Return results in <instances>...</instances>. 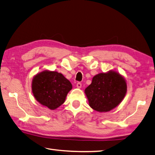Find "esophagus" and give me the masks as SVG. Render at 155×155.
I'll list each match as a JSON object with an SVG mask.
<instances>
[{"label":"esophagus","mask_w":155,"mask_h":155,"mask_svg":"<svg viewBox=\"0 0 155 155\" xmlns=\"http://www.w3.org/2000/svg\"><path fill=\"white\" fill-rule=\"evenodd\" d=\"M81 86H82V84H81L80 82H78L77 83V88H81Z\"/></svg>","instance_id":"obj_1"}]
</instances>
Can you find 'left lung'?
I'll use <instances>...</instances> for the list:
<instances>
[{
  "instance_id": "8db88e82",
  "label": "left lung",
  "mask_w": 155,
  "mask_h": 155,
  "mask_svg": "<svg viewBox=\"0 0 155 155\" xmlns=\"http://www.w3.org/2000/svg\"><path fill=\"white\" fill-rule=\"evenodd\" d=\"M127 92L125 79L119 73L110 70L93 77L85 89L91 108L98 112H108L122 102Z\"/></svg>"
}]
</instances>
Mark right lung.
<instances>
[{"label": "right lung", "instance_id": "add662e5", "mask_svg": "<svg viewBox=\"0 0 155 155\" xmlns=\"http://www.w3.org/2000/svg\"><path fill=\"white\" fill-rule=\"evenodd\" d=\"M71 83L56 71L44 70L34 77L32 90L35 99L50 110H55L65 102L72 89Z\"/></svg>", "mask_w": 155, "mask_h": 155}]
</instances>
